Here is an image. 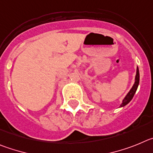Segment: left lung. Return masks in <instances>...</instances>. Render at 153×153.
Listing matches in <instances>:
<instances>
[{
    "mask_svg": "<svg viewBox=\"0 0 153 153\" xmlns=\"http://www.w3.org/2000/svg\"><path fill=\"white\" fill-rule=\"evenodd\" d=\"M139 84H140V71H139V68H137V74H136V77H135V82L133 84L132 88L130 89V91L128 92V94L126 95V97L123 98V101H122V104H120V107H123L124 106H126V104H128L131 101V100L133 99V96H134L135 93L137 91V88L139 86Z\"/></svg>",
    "mask_w": 153,
    "mask_h": 153,
    "instance_id": "1",
    "label": "left lung"
}]
</instances>
